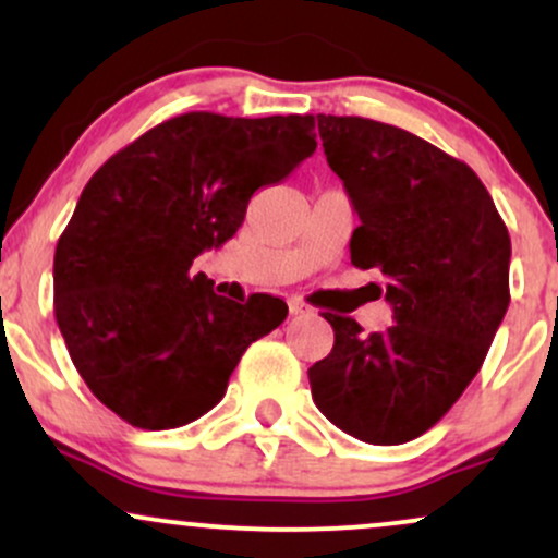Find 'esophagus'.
<instances>
[{
  "label": "esophagus",
  "instance_id": "obj_1",
  "mask_svg": "<svg viewBox=\"0 0 558 558\" xmlns=\"http://www.w3.org/2000/svg\"><path fill=\"white\" fill-rule=\"evenodd\" d=\"M288 310H291V315H304L306 306H304V301H301V299L291 296V299H288Z\"/></svg>",
  "mask_w": 558,
  "mask_h": 558
}]
</instances>
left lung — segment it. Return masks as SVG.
I'll return each instance as SVG.
<instances>
[{
	"label": "left lung",
	"instance_id": "left-lung-1",
	"mask_svg": "<svg viewBox=\"0 0 558 558\" xmlns=\"http://www.w3.org/2000/svg\"><path fill=\"white\" fill-rule=\"evenodd\" d=\"M330 170L360 215L351 265L386 278L393 325L364 336L325 315L336 343L312 399L343 433L399 446L430 430L483 367L509 310L511 239L470 165L403 128L317 114Z\"/></svg>",
	"mask_w": 558,
	"mask_h": 558
}]
</instances>
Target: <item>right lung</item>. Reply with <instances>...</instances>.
I'll return each instance as SVG.
<instances>
[{
  "label": "right lung",
  "mask_w": 558,
  "mask_h": 558,
  "mask_svg": "<svg viewBox=\"0 0 558 558\" xmlns=\"http://www.w3.org/2000/svg\"><path fill=\"white\" fill-rule=\"evenodd\" d=\"M312 114L185 112L94 172L54 252V317L78 375L128 425L172 430L226 396L243 351L283 323L191 265L233 239L248 198L317 149Z\"/></svg>",
  "instance_id": "add662e5"
}]
</instances>
